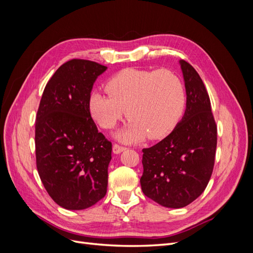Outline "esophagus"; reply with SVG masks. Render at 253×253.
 I'll use <instances>...</instances> for the list:
<instances>
[{
    "instance_id": "1",
    "label": "esophagus",
    "mask_w": 253,
    "mask_h": 253,
    "mask_svg": "<svg viewBox=\"0 0 253 253\" xmlns=\"http://www.w3.org/2000/svg\"><path fill=\"white\" fill-rule=\"evenodd\" d=\"M126 148L124 147V145H120V144H117L115 143L114 147H113V152L115 153V154H119V153H121L122 151H125Z\"/></svg>"
}]
</instances>
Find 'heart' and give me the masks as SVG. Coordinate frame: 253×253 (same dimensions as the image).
Listing matches in <instances>:
<instances>
[{"instance_id":"heart-1","label":"heart","mask_w":253,"mask_h":253,"mask_svg":"<svg viewBox=\"0 0 253 253\" xmlns=\"http://www.w3.org/2000/svg\"><path fill=\"white\" fill-rule=\"evenodd\" d=\"M105 90L109 95L91 94L90 114L101 127L112 128L126 113L128 124L117 135L126 142L148 135L160 138L175 127L186 110L185 84L169 70L126 68L110 78Z\"/></svg>"}]
</instances>
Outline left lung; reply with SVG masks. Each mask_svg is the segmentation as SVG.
I'll return each mask as SVG.
<instances>
[{"instance_id": "1", "label": "left lung", "mask_w": 253, "mask_h": 253, "mask_svg": "<svg viewBox=\"0 0 253 253\" xmlns=\"http://www.w3.org/2000/svg\"><path fill=\"white\" fill-rule=\"evenodd\" d=\"M180 66L187 91L185 115L171 134L142 150V192L167 208H182L204 192L217 144V126L205 84L187 61L181 60Z\"/></svg>"}]
</instances>
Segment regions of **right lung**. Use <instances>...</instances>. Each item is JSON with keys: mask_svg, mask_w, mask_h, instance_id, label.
Masks as SVG:
<instances>
[{"mask_svg": "<svg viewBox=\"0 0 253 253\" xmlns=\"http://www.w3.org/2000/svg\"><path fill=\"white\" fill-rule=\"evenodd\" d=\"M106 66L72 59L44 88L36 117V164L45 190L67 210H83L106 194L112 142L90 116L94 82Z\"/></svg>", "mask_w": 253, "mask_h": 253, "instance_id": "right-lung-1", "label": "right lung"}]
</instances>
